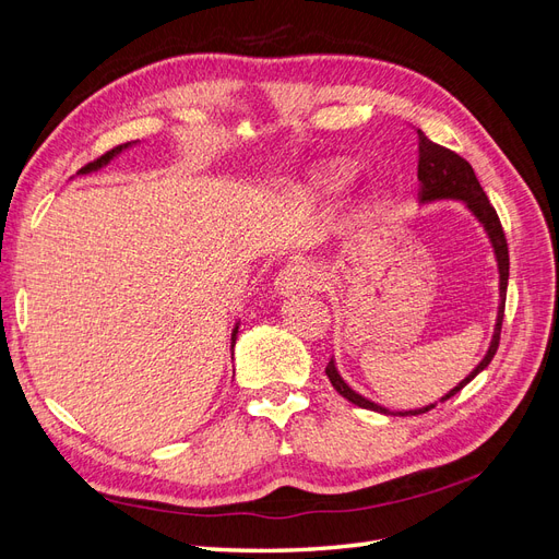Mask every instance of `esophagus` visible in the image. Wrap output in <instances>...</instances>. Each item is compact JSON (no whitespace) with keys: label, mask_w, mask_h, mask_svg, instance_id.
<instances>
[{"label":"esophagus","mask_w":559,"mask_h":559,"mask_svg":"<svg viewBox=\"0 0 559 559\" xmlns=\"http://www.w3.org/2000/svg\"><path fill=\"white\" fill-rule=\"evenodd\" d=\"M319 284V275L310 265L302 263H292L284 270H280V275L275 277V294L282 298H289L298 292H310Z\"/></svg>","instance_id":"1"}]
</instances>
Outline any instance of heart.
I'll return each mask as SVG.
<instances>
[{
  "label": "heart",
  "mask_w": 559,
  "mask_h": 559,
  "mask_svg": "<svg viewBox=\"0 0 559 559\" xmlns=\"http://www.w3.org/2000/svg\"><path fill=\"white\" fill-rule=\"evenodd\" d=\"M352 179V167L343 160L321 163L302 179V193L317 202H329L341 195Z\"/></svg>",
  "instance_id": "1"
}]
</instances>
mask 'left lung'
Wrapping results in <instances>:
<instances>
[{
    "label": "left lung",
    "instance_id": "obj_1",
    "mask_svg": "<svg viewBox=\"0 0 559 559\" xmlns=\"http://www.w3.org/2000/svg\"><path fill=\"white\" fill-rule=\"evenodd\" d=\"M417 202L419 205H431V202H441V200H456L471 212V216L483 226L489 245H492V253L497 261V273H499V306H497V319H495V331H492V341H489V347L485 352V357L478 361V366L471 370V373L452 386L445 396H441V401H448L450 396H454L460 389H464L473 378L489 366V361L495 359L497 347H499V335H501V321H503V306H506V286H509V247H506V238L503 230L499 224V216L495 212V207L489 205V200L483 191V186L473 173V167L462 158L456 156L454 151L431 142L425 132L417 130ZM326 376L331 380V384L335 386V392L345 396L349 403L359 405V408L366 411H376L382 415H419L427 413L431 408H436V403L421 405V408H413V411H389L384 405L370 401L366 396H361L359 392L343 380L341 370L335 366V359L329 361L326 366Z\"/></svg>",
    "mask_w": 559,
    "mask_h": 559
}]
</instances>
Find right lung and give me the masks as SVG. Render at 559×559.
I'll return each instance as SVG.
<instances>
[{"instance_id":"1","label":"right lung","mask_w":559,"mask_h":559,"mask_svg":"<svg viewBox=\"0 0 559 559\" xmlns=\"http://www.w3.org/2000/svg\"><path fill=\"white\" fill-rule=\"evenodd\" d=\"M134 144H140V142H128V144H121V146H116V148H111V151H107V154L103 156V158H97V160H93V163H88L86 167H81V170L76 173V175H91V173H97V170H103V167H107L116 156H121L126 148H130V146H134ZM238 331H240V321H235V326H233V333H230V349L235 347V341H238Z\"/></svg>"}]
</instances>
